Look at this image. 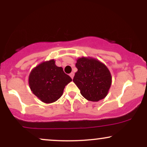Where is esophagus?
Wrapping results in <instances>:
<instances>
[{"label": "esophagus", "instance_id": "obj_1", "mask_svg": "<svg viewBox=\"0 0 147 147\" xmlns=\"http://www.w3.org/2000/svg\"><path fill=\"white\" fill-rule=\"evenodd\" d=\"M74 75H75V73H74L73 72H72L70 74V77H71L72 79H73V77H74Z\"/></svg>", "mask_w": 147, "mask_h": 147}]
</instances>
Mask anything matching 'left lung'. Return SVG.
<instances>
[{
	"mask_svg": "<svg viewBox=\"0 0 147 147\" xmlns=\"http://www.w3.org/2000/svg\"><path fill=\"white\" fill-rule=\"evenodd\" d=\"M77 68L73 82L87 100L98 102L108 95L112 77L105 64L91 57H81L75 64Z\"/></svg>",
	"mask_w": 147,
	"mask_h": 147,
	"instance_id": "1",
	"label": "left lung"
}]
</instances>
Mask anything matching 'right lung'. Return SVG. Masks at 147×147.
<instances>
[{
    "label": "right lung",
    "mask_w": 147,
    "mask_h": 147,
    "mask_svg": "<svg viewBox=\"0 0 147 147\" xmlns=\"http://www.w3.org/2000/svg\"><path fill=\"white\" fill-rule=\"evenodd\" d=\"M72 82L70 77L57 66L55 61H43L30 72V90L41 102L50 104L56 102L63 95L65 86Z\"/></svg>",
    "instance_id": "add662e5"
}]
</instances>
